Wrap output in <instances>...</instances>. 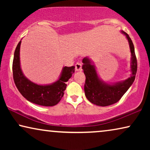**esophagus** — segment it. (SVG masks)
Returning <instances> with one entry per match:
<instances>
[{"label":"esophagus","instance_id":"1","mask_svg":"<svg viewBox=\"0 0 150 150\" xmlns=\"http://www.w3.org/2000/svg\"><path fill=\"white\" fill-rule=\"evenodd\" d=\"M75 69H76V71H81L82 70V64H81V63H76Z\"/></svg>","mask_w":150,"mask_h":150}]
</instances>
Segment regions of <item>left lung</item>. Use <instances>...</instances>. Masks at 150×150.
<instances>
[{
	"mask_svg": "<svg viewBox=\"0 0 150 150\" xmlns=\"http://www.w3.org/2000/svg\"><path fill=\"white\" fill-rule=\"evenodd\" d=\"M121 33L126 36L130 47V76L124 81L108 83L104 81L98 75L96 65L91 58L86 57L83 59V69L86 76L85 94L92 104L100 106L111 105L120 100L134 83L137 71V61L134 52V47L131 39L124 30Z\"/></svg>",
	"mask_w": 150,
	"mask_h": 150,
	"instance_id": "obj_1",
	"label": "left lung"
}]
</instances>
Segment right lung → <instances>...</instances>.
Instances as JSON below:
<instances>
[{"mask_svg":"<svg viewBox=\"0 0 150 150\" xmlns=\"http://www.w3.org/2000/svg\"><path fill=\"white\" fill-rule=\"evenodd\" d=\"M21 40L14 52L13 76L14 83L18 91L28 101L38 105L52 106L60 102L66 89V82L75 71V67H63L59 79L54 83L40 85L30 81L25 76L21 69L20 50Z\"/></svg>","mask_w":150,"mask_h":150,"instance_id":"1","label":"right lung"}]
</instances>
